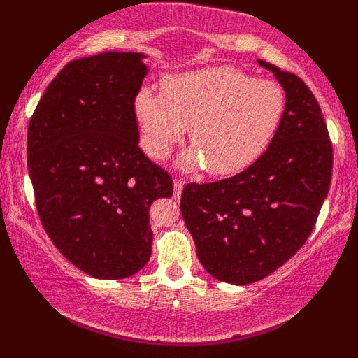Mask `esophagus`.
Masks as SVG:
<instances>
[{
  "label": "esophagus",
  "instance_id": "34e87169",
  "mask_svg": "<svg viewBox=\"0 0 358 358\" xmlns=\"http://www.w3.org/2000/svg\"><path fill=\"white\" fill-rule=\"evenodd\" d=\"M174 197L178 199V197H180V192H182V189H184V180H180V179H174Z\"/></svg>",
  "mask_w": 358,
  "mask_h": 358
}]
</instances>
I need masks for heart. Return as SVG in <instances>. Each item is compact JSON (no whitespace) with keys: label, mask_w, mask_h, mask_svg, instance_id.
I'll return each mask as SVG.
<instances>
[{"label":"heart","mask_w":358,"mask_h":358,"mask_svg":"<svg viewBox=\"0 0 358 358\" xmlns=\"http://www.w3.org/2000/svg\"><path fill=\"white\" fill-rule=\"evenodd\" d=\"M283 112L285 94L277 83L229 66L171 76L163 96L141 90L135 99L146 155L168 158L189 127L192 146L180 156V168L207 166L213 176L238 174L256 163L271 146Z\"/></svg>","instance_id":"heart-1"}]
</instances>
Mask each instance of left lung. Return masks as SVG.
<instances>
[{"instance_id":"8db88e82","label":"left lung","mask_w":358,"mask_h":358,"mask_svg":"<svg viewBox=\"0 0 358 358\" xmlns=\"http://www.w3.org/2000/svg\"><path fill=\"white\" fill-rule=\"evenodd\" d=\"M285 90V112L266 153L233 178L187 184L180 213L199 261L218 280L248 285L300 251L315 228L332 174V143L305 81L259 60Z\"/></svg>"}]
</instances>
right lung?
Here are the masks:
<instances>
[{
	"mask_svg": "<svg viewBox=\"0 0 358 358\" xmlns=\"http://www.w3.org/2000/svg\"><path fill=\"white\" fill-rule=\"evenodd\" d=\"M143 53L104 52L63 66L27 129V168L42 227L87 275H134L151 256L148 208L173 195L169 173L138 146Z\"/></svg>",
	"mask_w": 358,
	"mask_h": 358,
	"instance_id": "obj_1",
	"label": "right lung"
}]
</instances>
